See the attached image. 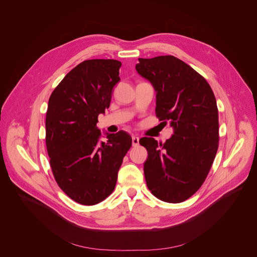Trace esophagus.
Listing matches in <instances>:
<instances>
[{
    "mask_svg": "<svg viewBox=\"0 0 257 257\" xmlns=\"http://www.w3.org/2000/svg\"><path fill=\"white\" fill-rule=\"evenodd\" d=\"M139 144V137L137 136H132V145L136 146Z\"/></svg>",
    "mask_w": 257,
    "mask_h": 257,
    "instance_id": "1",
    "label": "esophagus"
}]
</instances>
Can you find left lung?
Masks as SVG:
<instances>
[{
    "mask_svg": "<svg viewBox=\"0 0 257 257\" xmlns=\"http://www.w3.org/2000/svg\"><path fill=\"white\" fill-rule=\"evenodd\" d=\"M138 74L157 92L156 115L174 134L165 143L142 137L146 185L159 199L179 203L203 184L218 148V112L207 81L174 56L138 59Z\"/></svg>",
    "mask_w": 257,
    "mask_h": 257,
    "instance_id": "obj_1",
    "label": "left lung"
}]
</instances>
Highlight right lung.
I'll return each instance as SVG.
<instances>
[{
	"mask_svg": "<svg viewBox=\"0 0 257 257\" xmlns=\"http://www.w3.org/2000/svg\"><path fill=\"white\" fill-rule=\"evenodd\" d=\"M122 63L86 60L73 68L52 92L46 117V144L59 187L74 201L93 205L116 186L118 171L132 144L119 131L100 141L97 117L109 106Z\"/></svg>",
	"mask_w": 257,
	"mask_h": 257,
	"instance_id": "right-lung-1",
	"label": "right lung"
}]
</instances>
